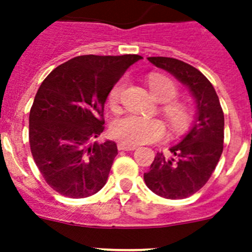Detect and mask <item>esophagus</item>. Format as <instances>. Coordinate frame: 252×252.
Masks as SVG:
<instances>
[{
	"instance_id": "1",
	"label": "esophagus",
	"mask_w": 252,
	"mask_h": 252,
	"mask_svg": "<svg viewBox=\"0 0 252 252\" xmlns=\"http://www.w3.org/2000/svg\"><path fill=\"white\" fill-rule=\"evenodd\" d=\"M117 148L118 151H134V149H136V147H135V145H126L120 143V144L117 145Z\"/></svg>"
}]
</instances>
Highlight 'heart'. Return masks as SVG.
<instances>
[{
    "label": "heart",
    "instance_id": "heart-1",
    "mask_svg": "<svg viewBox=\"0 0 252 252\" xmlns=\"http://www.w3.org/2000/svg\"><path fill=\"white\" fill-rule=\"evenodd\" d=\"M149 89L162 105V114L165 116L168 126L175 134H182L193 121L192 108L188 103L175 99L179 95V87L174 80L163 74L152 73L148 77ZM126 89V80L114 84L108 95L112 108H117L121 103L122 94ZM112 135L114 139L126 145H140L156 143L166 135L165 124L158 118L141 117L138 114H126L117 118L112 125Z\"/></svg>",
    "mask_w": 252,
    "mask_h": 252
}]
</instances>
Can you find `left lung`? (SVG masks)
Returning <instances> with one entry per match:
<instances>
[{
	"instance_id": "left-lung-1",
	"label": "left lung",
	"mask_w": 252,
	"mask_h": 252,
	"mask_svg": "<svg viewBox=\"0 0 252 252\" xmlns=\"http://www.w3.org/2000/svg\"><path fill=\"white\" fill-rule=\"evenodd\" d=\"M148 60L188 86L196 99L197 117L184 139L170 148V157L157 153L144 174V182L161 197L187 198L207 183L223 153V109L211 82L194 66L165 56H152Z\"/></svg>"
}]
</instances>
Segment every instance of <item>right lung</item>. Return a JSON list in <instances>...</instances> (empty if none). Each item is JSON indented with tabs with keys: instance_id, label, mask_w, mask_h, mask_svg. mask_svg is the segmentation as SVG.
<instances>
[{
	"instance_id": "add662e5",
	"label": "right lung",
	"mask_w": 252,
	"mask_h": 252,
	"mask_svg": "<svg viewBox=\"0 0 252 252\" xmlns=\"http://www.w3.org/2000/svg\"><path fill=\"white\" fill-rule=\"evenodd\" d=\"M140 55H81L43 80L29 112V145L41 175L55 192L85 198L107 183L117 145L91 141L104 130L109 91Z\"/></svg>"
}]
</instances>
